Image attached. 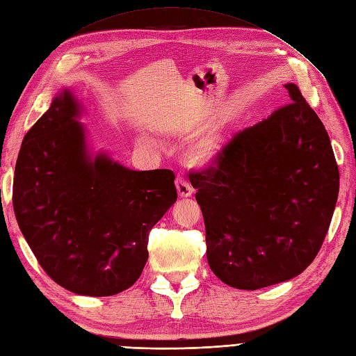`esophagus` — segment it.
I'll use <instances>...</instances> for the list:
<instances>
[{
	"label": "esophagus",
	"mask_w": 356,
	"mask_h": 356,
	"mask_svg": "<svg viewBox=\"0 0 356 356\" xmlns=\"http://www.w3.org/2000/svg\"><path fill=\"white\" fill-rule=\"evenodd\" d=\"M176 190H177V194H179L180 199H186V197H190V195L193 194L191 185L188 184L186 180L182 179V177H177V180H176Z\"/></svg>",
	"instance_id": "obj_1"
}]
</instances>
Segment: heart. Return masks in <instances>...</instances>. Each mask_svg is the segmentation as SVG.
Segmentation results:
<instances>
[{"instance_id":"obj_1","label":"heart","mask_w":356,"mask_h":356,"mask_svg":"<svg viewBox=\"0 0 356 356\" xmlns=\"http://www.w3.org/2000/svg\"><path fill=\"white\" fill-rule=\"evenodd\" d=\"M140 143L147 148H154L156 142L148 138V136H142ZM225 149V138L220 131H209L203 134L202 138L194 140L186 149V161L191 166L195 168H209L214 166L218 159L222 157Z\"/></svg>"}]
</instances>
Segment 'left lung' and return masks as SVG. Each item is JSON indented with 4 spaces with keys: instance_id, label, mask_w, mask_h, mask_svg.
I'll return each mask as SVG.
<instances>
[{
    "instance_id": "8db88e82",
    "label": "left lung",
    "mask_w": 356,
    "mask_h": 356,
    "mask_svg": "<svg viewBox=\"0 0 356 356\" xmlns=\"http://www.w3.org/2000/svg\"><path fill=\"white\" fill-rule=\"evenodd\" d=\"M289 104L237 133L214 166L190 174L211 270L255 291L300 275L318 254L339 190L329 134L295 84Z\"/></svg>"
}]
</instances>
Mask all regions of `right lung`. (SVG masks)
I'll list each match as a JSON object with an SVG mask.
<instances>
[{"label":"right lung","instance_id":"add662e5","mask_svg":"<svg viewBox=\"0 0 356 356\" xmlns=\"http://www.w3.org/2000/svg\"><path fill=\"white\" fill-rule=\"evenodd\" d=\"M81 113L64 88L27 131L15 166L13 211L53 282L78 295L108 297L140 277L148 234L177 200L176 176L93 154Z\"/></svg>","mask_w":356,"mask_h":356}]
</instances>
